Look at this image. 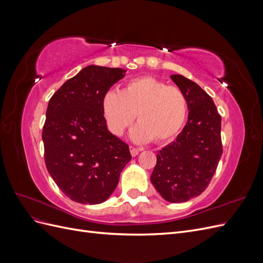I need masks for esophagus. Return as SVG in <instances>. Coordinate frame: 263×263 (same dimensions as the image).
Instances as JSON below:
<instances>
[{"mask_svg":"<svg viewBox=\"0 0 263 263\" xmlns=\"http://www.w3.org/2000/svg\"><path fill=\"white\" fill-rule=\"evenodd\" d=\"M129 149H130V154H132L133 157H136L141 151L140 148H136V147H133V146H130Z\"/></svg>","mask_w":263,"mask_h":263,"instance_id":"esophagus-1","label":"esophagus"}]
</instances>
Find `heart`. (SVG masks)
I'll use <instances>...</instances> for the list:
<instances>
[{
    "mask_svg": "<svg viewBox=\"0 0 263 263\" xmlns=\"http://www.w3.org/2000/svg\"><path fill=\"white\" fill-rule=\"evenodd\" d=\"M102 110L108 129L122 136L134 123V140L158 144L178 136L187 117V100L178 86L166 85L158 79L144 76L127 82L121 92L108 90L102 98Z\"/></svg>",
    "mask_w": 263,
    "mask_h": 263,
    "instance_id": "obj_1",
    "label": "heart"
}]
</instances>
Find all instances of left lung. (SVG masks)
Masks as SVG:
<instances>
[{"label": "left lung", "instance_id": "obj_1", "mask_svg": "<svg viewBox=\"0 0 263 263\" xmlns=\"http://www.w3.org/2000/svg\"><path fill=\"white\" fill-rule=\"evenodd\" d=\"M170 78L185 94L190 112L177 139L158 153L150 180L165 201L182 203L202 194L216 172L221 117L200 85L180 74Z\"/></svg>", "mask_w": 263, "mask_h": 263}]
</instances>
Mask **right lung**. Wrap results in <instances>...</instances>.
<instances>
[{
	"label": "right lung",
	"mask_w": 263,
	"mask_h": 263,
	"mask_svg": "<svg viewBox=\"0 0 263 263\" xmlns=\"http://www.w3.org/2000/svg\"><path fill=\"white\" fill-rule=\"evenodd\" d=\"M126 70L87 66L63 83L47 107L45 162L70 200L101 204L118 184L132 159L129 147L107 129L102 98Z\"/></svg>",
	"instance_id": "obj_1"
}]
</instances>
